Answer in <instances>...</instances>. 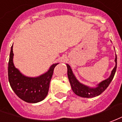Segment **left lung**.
<instances>
[{"label":"left lung","instance_id":"left-lung-1","mask_svg":"<svg viewBox=\"0 0 122 122\" xmlns=\"http://www.w3.org/2000/svg\"><path fill=\"white\" fill-rule=\"evenodd\" d=\"M115 66L114 69L111 71V75L109 76L108 79L104 80L101 82L96 85L95 87H90L88 86H86L85 84H82L80 82L76 77L75 76L74 73L72 71V70L71 67L68 64H66L67 68V77L69 79V81L71 84L72 90L75 94L82 97H96L99 95H100L101 93H103L107 88L108 86L111 81H112L114 78V76L116 73V67H117V56L115 57Z\"/></svg>","mask_w":122,"mask_h":122}]
</instances>
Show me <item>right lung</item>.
I'll list each match as a JSON object with an SVG mask.
<instances>
[{
  "instance_id": "1",
  "label": "right lung",
  "mask_w": 122,
  "mask_h": 122,
  "mask_svg": "<svg viewBox=\"0 0 122 122\" xmlns=\"http://www.w3.org/2000/svg\"><path fill=\"white\" fill-rule=\"evenodd\" d=\"M13 59L14 52L11 46L8 62V80L15 94L27 103H36L43 101L47 96L53 71L58 63L51 65L45 73L30 77L25 76L15 67Z\"/></svg>"
}]
</instances>
